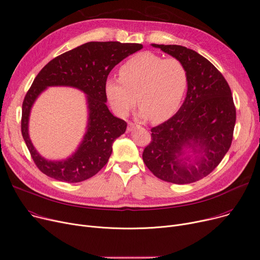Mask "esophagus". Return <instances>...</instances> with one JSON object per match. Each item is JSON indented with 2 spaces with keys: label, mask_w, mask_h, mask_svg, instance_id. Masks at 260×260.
I'll return each instance as SVG.
<instances>
[{
  "label": "esophagus",
  "mask_w": 260,
  "mask_h": 260,
  "mask_svg": "<svg viewBox=\"0 0 260 260\" xmlns=\"http://www.w3.org/2000/svg\"><path fill=\"white\" fill-rule=\"evenodd\" d=\"M135 127H136V125H135V124H133V123H131V121H129V123H128L127 131H128V132H131V131H133V130L135 129Z\"/></svg>",
  "instance_id": "esophagus-1"
}]
</instances>
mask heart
Here are the masks:
<instances>
[{"label":"heart","mask_w":260,"mask_h":260,"mask_svg":"<svg viewBox=\"0 0 260 260\" xmlns=\"http://www.w3.org/2000/svg\"><path fill=\"white\" fill-rule=\"evenodd\" d=\"M188 86L189 72L180 59L143 51L121 65L119 78L106 80L105 93L117 115L126 116L137 100L141 116L160 124L177 113Z\"/></svg>","instance_id":"b5f03b06"}]
</instances>
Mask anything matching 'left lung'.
I'll use <instances>...</instances> for the list:
<instances>
[{"label": "left lung", "mask_w": 260, "mask_h": 260, "mask_svg": "<svg viewBox=\"0 0 260 260\" xmlns=\"http://www.w3.org/2000/svg\"><path fill=\"white\" fill-rule=\"evenodd\" d=\"M152 46L185 64L189 86L177 113L151 129L143 159L161 180L191 184L214 170L231 147L236 121L232 92L222 74L200 53L179 45Z\"/></svg>", "instance_id": "1"}]
</instances>
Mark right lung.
Masks as SVG:
<instances>
[{
	"mask_svg": "<svg viewBox=\"0 0 260 260\" xmlns=\"http://www.w3.org/2000/svg\"><path fill=\"white\" fill-rule=\"evenodd\" d=\"M142 44L89 42L51 59L37 75L22 106V135L37 167L44 174L59 181L80 182L95 175L108 161L112 144L124 134L125 120L114 116L107 107L105 82L110 71ZM65 85L86 94L87 130L75 153L62 161H48L39 155L27 132L29 111L38 95L48 86Z\"/></svg>",
	"mask_w": 260,
	"mask_h": 260,
	"instance_id": "add662e5",
	"label": "right lung"
}]
</instances>
